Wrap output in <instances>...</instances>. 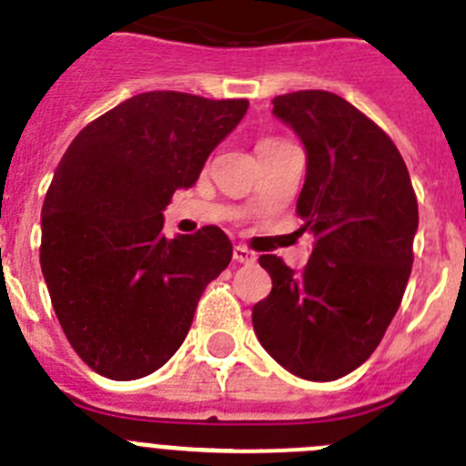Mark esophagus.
Wrapping results in <instances>:
<instances>
[{
    "mask_svg": "<svg viewBox=\"0 0 466 466\" xmlns=\"http://www.w3.org/2000/svg\"><path fill=\"white\" fill-rule=\"evenodd\" d=\"M233 258H236L238 263H254L256 261L254 251H249L247 247H242V245H238L236 249H233Z\"/></svg>",
    "mask_w": 466,
    "mask_h": 466,
    "instance_id": "1",
    "label": "esophagus"
}]
</instances>
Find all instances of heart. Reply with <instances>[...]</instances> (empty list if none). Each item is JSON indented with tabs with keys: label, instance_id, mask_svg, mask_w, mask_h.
I'll return each instance as SVG.
<instances>
[{
	"label": "heart",
	"instance_id": "1",
	"mask_svg": "<svg viewBox=\"0 0 466 466\" xmlns=\"http://www.w3.org/2000/svg\"><path fill=\"white\" fill-rule=\"evenodd\" d=\"M272 140H275V138H266V140H261V143H258V145H266V143H272Z\"/></svg>",
	"mask_w": 466,
	"mask_h": 466
}]
</instances>
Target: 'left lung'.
Here are the masks:
<instances>
[{
	"instance_id": "8db88e82",
	"label": "left lung",
	"mask_w": 466,
	"mask_h": 466,
	"mask_svg": "<svg viewBox=\"0 0 466 466\" xmlns=\"http://www.w3.org/2000/svg\"><path fill=\"white\" fill-rule=\"evenodd\" d=\"M272 113L307 149L298 215L314 249L302 272L279 256L258 258L272 291L251 323L289 372L335 381L372 356L402 302L418 200L390 136L347 99L300 89L275 96Z\"/></svg>"
}]
</instances>
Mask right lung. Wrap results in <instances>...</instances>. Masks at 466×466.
<instances>
[{
  "instance_id": "obj_1",
  "label": "right lung",
  "mask_w": 466,
  "mask_h": 466,
  "mask_svg": "<svg viewBox=\"0 0 466 466\" xmlns=\"http://www.w3.org/2000/svg\"><path fill=\"white\" fill-rule=\"evenodd\" d=\"M247 99L145 92L89 122L59 161L41 210V270L74 351L101 377L159 370L189 332L205 286L230 263L217 226L173 240L164 210L198 180Z\"/></svg>"
}]
</instances>
